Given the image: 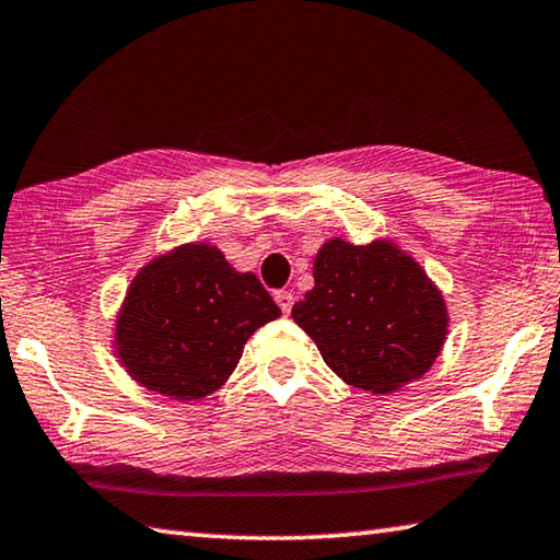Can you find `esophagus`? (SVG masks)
Instances as JSON below:
<instances>
[{
  "label": "esophagus",
  "mask_w": 560,
  "mask_h": 560,
  "mask_svg": "<svg viewBox=\"0 0 560 560\" xmlns=\"http://www.w3.org/2000/svg\"><path fill=\"white\" fill-rule=\"evenodd\" d=\"M273 299H277L279 308L283 311V314H291V306H293V293L291 291H277V293H273Z\"/></svg>",
  "instance_id": "1"
}]
</instances>
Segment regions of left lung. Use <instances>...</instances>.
I'll return each mask as SVG.
<instances>
[{
    "label": "left lung",
    "instance_id": "8db88e82",
    "mask_svg": "<svg viewBox=\"0 0 560 560\" xmlns=\"http://www.w3.org/2000/svg\"><path fill=\"white\" fill-rule=\"evenodd\" d=\"M326 365L373 395L400 390L430 371L447 338V306L410 254L387 240L340 236L314 259V289L291 308Z\"/></svg>",
    "mask_w": 560,
    "mask_h": 560
}]
</instances>
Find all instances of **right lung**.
Wrapping results in <instances>:
<instances>
[{
  "label": "right lung",
  "mask_w": 560,
  "mask_h": 560,
  "mask_svg": "<svg viewBox=\"0 0 560 560\" xmlns=\"http://www.w3.org/2000/svg\"><path fill=\"white\" fill-rule=\"evenodd\" d=\"M279 316L252 271H236L212 244H183L130 281L113 346L148 390L200 400L226 383L254 330Z\"/></svg>",
  "instance_id": "obj_1"
}]
</instances>
